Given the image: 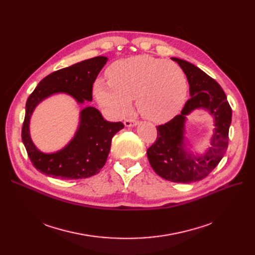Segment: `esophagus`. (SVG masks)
<instances>
[{
	"instance_id": "esophagus-1",
	"label": "esophagus",
	"mask_w": 255,
	"mask_h": 255,
	"mask_svg": "<svg viewBox=\"0 0 255 255\" xmlns=\"http://www.w3.org/2000/svg\"><path fill=\"white\" fill-rule=\"evenodd\" d=\"M138 124V121L136 120H132V119H127L124 121V125L126 127H133V126H136Z\"/></svg>"
}]
</instances>
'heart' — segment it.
Returning <instances> with one entry per match:
<instances>
[{
  "instance_id": "obj_1",
  "label": "heart",
  "mask_w": 255,
  "mask_h": 255,
  "mask_svg": "<svg viewBox=\"0 0 255 255\" xmlns=\"http://www.w3.org/2000/svg\"><path fill=\"white\" fill-rule=\"evenodd\" d=\"M107 76L110 83L97 79L94 93L99 104L116 117L126 116L135 98L142 117L164 123L181 112L188 94V82L177 63L148 55L115 62Z\"/></svg>"
}]
</instances>
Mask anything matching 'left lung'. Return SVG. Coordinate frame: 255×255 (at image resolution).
<instances>
[{"mask_svg":"<svg viewBox=\"0 0 255 255\" xmlns=\"http://www.w3.org/2000/svg\"><path fill=\"white\" fill-rule=\"evenodd\" d=\"M171 60L177 62L186 74L191 97L180 115L164 125L157 126V139L146 154L158 176L175 183H191L205 179L223 158L229 145L232 107L215 79L189 62L178 58ZM198 108L208 110L214 117L216 129L208 151L194 155L185 146L184 122L185 117Z\"/></svg>","mask_w":255,"mask_h":255,"instance_id":"obj_1","label":"left lung"}]
</instances>
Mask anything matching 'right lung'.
I'll list each match as a JSON object with an SVG mask.
<instances>
[{"mask_svg":"<svg viewBox=\"0 0 255 255\" xmlns=\"http://www.w3.org/2000/svg\"><path fill=\"white\" fill-rule=\"evenodd\" d=\"M106 62L107 58L100 56L52 72L26 100L21 138L32 164L40 172L57 179L78 180L96 175L104 166L114 135L124 128L122 122H109L95 107L87 106L80 112L79 126L70 142L56 153L46 154L31 139L30 119L35 107L53 94H68L79 104L92 101L93 84Z\"/></svg>","mask_w":255,"mask_h":255,"instance_id":"1","label":"right lung"}]
</instances>
